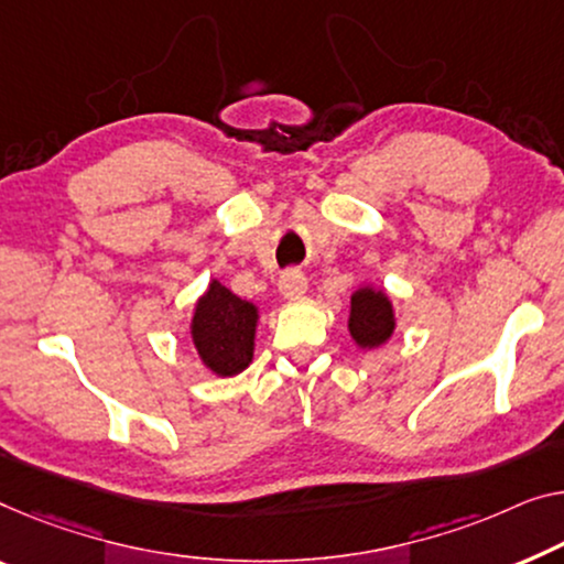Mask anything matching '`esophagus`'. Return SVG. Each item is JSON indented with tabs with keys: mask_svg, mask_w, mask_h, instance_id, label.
I'll list each match as a JSON object with an SVG mask.
<instances>
[{
	"mask_svg": "<svg viewBox=\"0 0 564 564\" xmlns=\"http://www.w3.org/2000/svg\"><path fill=\"white\" fill-rule=\"evenodd\" d=\"M279 289L283 293V299H301L308 289V281H306V275L299 271V268H289V271L281 275Z\"/></svg>",
	"mask_w": 564,
	"mask_h": 564,
	"instance_id": "1",
	"label": "esophagus"
}]
</instances>
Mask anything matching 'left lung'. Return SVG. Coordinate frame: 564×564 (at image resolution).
Returning <instances> with one entry per match:
<instances>
[{"label":"left lung","mask_w":564,"mask_h":564,"mask_svg":"<svg viewBox=\"0 0 564 564\" xmlns=\"http://www.w3.org/2000/svg\"><path fill=\"white\" fill-rule=\"evenodd\" d=\"M394 332V311L392 301L382 289L362 285L351 293L349 308V334L357 341V347L375 349L384 344Z\"/></svg>","instance_id":"obj_1"}]
</instances>
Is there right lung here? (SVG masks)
I'll return each mask as SVG.
<instances>
[{"instance_id": "add662e5", "label": "right lung", "mask_w": 564, "mask_h": 564, "mask_svg": "<svg viewBox=\"0 0 564 564\" xmlns=\"http://www.w3.org/2000/svg\"><path fill=\"white\" fill-rule=\"evenodd\" d=\"M256 326V304L238 299L220 281H209L195 304L189 334L202 365L217 377H232L253 362Z\"/></svg>"}]
</instances>
